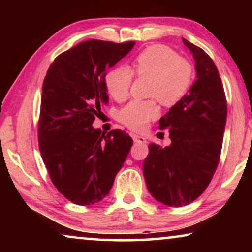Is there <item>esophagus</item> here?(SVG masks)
I'll use <instances>...</instances> for the list:
<instances>
[{"mask_svg":"<svg viewBox=\"0 0 252 252\" xmlns=\"http://www.w3.org/2000/svg\"><path fill=\"white\" fill-rule=\"evenodd\" d=\"M130 136H132V139L134 140V142H137V143H146L147 140L146 137L142 136V135H139V134H130Z\"/></svg>","mask_w":252,"mask_h":252,"instance_id":"34e87169","label":"esophagus"}]
</instances>
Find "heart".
Segmentation results:
<instances>
[{"instance_id":"1","label":"heart","mask_w":252,"mask_h":252,"mask_svg":"<svg viewBox=\"0 0 252 252\" xmlns=\"http://www.w3.org/2000/svg\"><path fill=\"white\" fill-rule=\"evenodd\" d=\"M150 78L148 94L161 104L171 106L186 95L192 80V67L187 60L163 44L148 47L134 58L132 71L126 66L113 68L105 78L109 94L116 101H124L129 94L133 74ZM159 113L155 99H134L118 112V119L134 130L146 128Z\"/></svg>"}]
</instances>
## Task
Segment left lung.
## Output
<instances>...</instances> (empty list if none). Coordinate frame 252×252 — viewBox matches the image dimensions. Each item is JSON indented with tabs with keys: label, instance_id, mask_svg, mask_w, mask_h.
Instances as JSON below:
<instances>
[{
	"label": "left lung",
	"instance_id": "1",
	"mask_svg": "<svg viewBox=\"0 0 252 252\" xmlns=\"http://www.w3.org/2000/svg\"><path fill=\"white\" fill-rule=\"evenodd\" d=\"M195 60L196 80L189 93L159 120L171 144H149L143 161L147 188L156 201L184 206L208 187L219 164L227 102L218 68L201 48L182 39Z\"/></svg>",
	"mask_w": 252,
	"mask_h": 252
}]
</instances>
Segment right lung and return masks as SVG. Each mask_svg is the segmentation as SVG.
I'll return each mask as SVG.
<instances>
[{
    "label": "right lung",
    "instance_id": "1",
    "mask_svg": "<svg viewBox=\"0 0 252 252\" xmlns=\"http://www.w3.org/2000/svg\"><path fill=\"white\" fill-rule=\"evenodd\" d=\"M134 44L85 41L55 58L44 78L41 157L55 187L74 204H95L109 194L133 144L125 130L105 135L93 123L109 102L106 71Z\"/></svg>",
    "mask_w": 252,
    "mask_h": 252
}]
</instances>
